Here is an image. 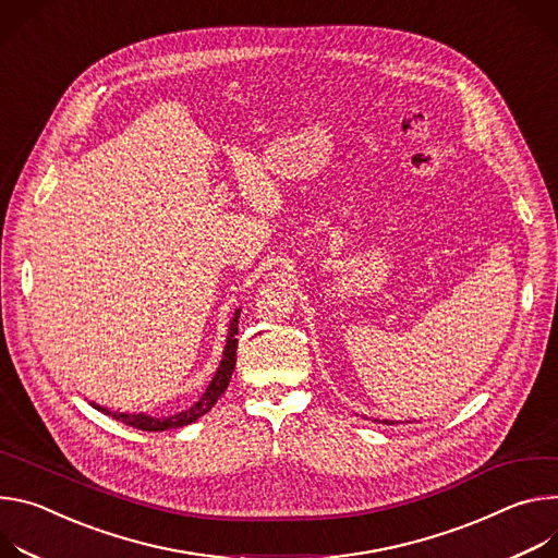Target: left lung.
<instances>
[{"mask_svg": "<svg viewBox=\"0 0 558 558\" xmlns=\"http://www.w3.org/2000/svg\"><path fill=\"white\" fill-rule=\"evenodd\" d=\"M381 423H386V425H395V421H381Z\"/></svg>", "mask_w": 558, "mask_h": 558, "instance_id": "obj_1", "label": "left lung"}]
</instances>
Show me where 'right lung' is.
<instances>
[{"label":"right lung","instance_id":"add662e5","mask_svg":"<svg viewBox=\"0 0 558 558\" xmlns=\"http://www.w3.org/2000/svg\"><path fill=\"white\" fill-rule=\"evenodd\" d=\"M236 332H239V311L234 313V317L230 322L223 359L217 367L215 379L210 381V386L206 388L202 399L195 405H191L189 410H183V412L172 414V416H148V414H123V412L119 414V412H110L108 408H101V405H95V403H93V408H97L99 412H104V414H108V416H112L121 423H126L131 427L144 429V432H161V429H170V427H183V425L197 421L199 416L210 412V408L217 403V399L223 395V390L230 384L232 369H234V363H236Z\"/></svg>","mask_w":558,"mask_h":558}]
</instances>
